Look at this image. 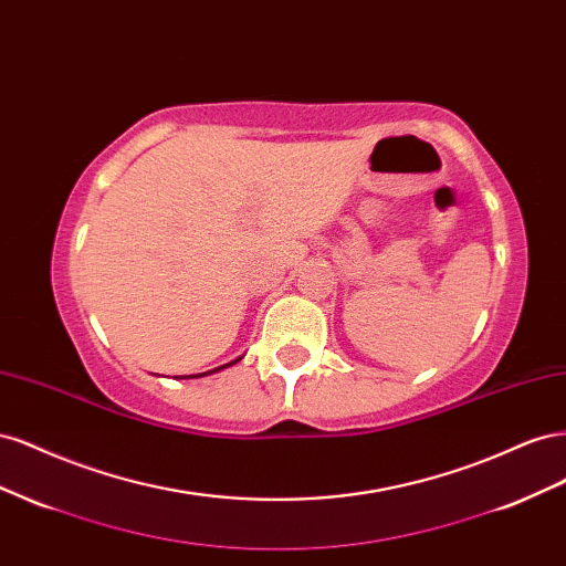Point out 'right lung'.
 Wrapping results in <instances>:
<instances>
[{
  "instance_id": "obj_1",
  "label": "right lung",
  "mask_w": 566,
  "mask_h": 566,
  "mask_svg": "<svg viewBox=\"0 0 566 566\" xmlns=\"http://www.w3.org/2000/svg\"><path fill=\"white\" fill-rule=\"evenodd\" d=\"M233 364H238V358H235V361H231V364H224V366H219V368L208 370V373H217V370H221V368H229V366H233ZM208 373H200V375H208ZM200 375H193V378H200ZM186 378H191V375H186Z\"/></svg>"
}]
</instances>
